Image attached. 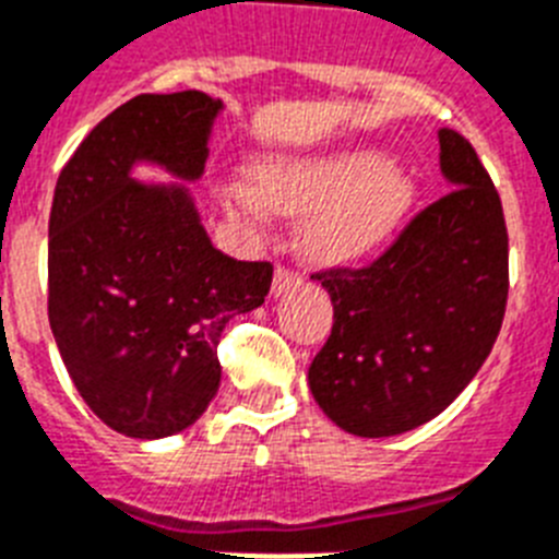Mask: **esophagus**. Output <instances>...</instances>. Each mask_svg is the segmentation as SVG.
Returning a JSON list of instances; mask_svg holds the SVG:
<instances>
[{
    "mask_svg": "<svg viewBox=\"0 0 559 559\" xmlns=\"http://www.w3.org/2000/svg\"><path fill=\"white\" fill-rule=\"evenodd\" d=\"M302 283V276L297 274L294 269H288V265H276L274 271V294L280 297V294H285V290H290L294 285Z\"/></svg>",
    "mask_w": 559,
    "mask_h": 559,
    "instance_id": "1",
    "label": "esophagus"
}]
</instances>
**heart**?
I'll return each instance as SVG.
<instances>
[{
    "instance_id": "obj_1",
    "label": "heart",
    "mask_w": 559,
    "mask_h": 559,
    "mask_svg": "<svg viewBox=\"0 0 559 559\" xmlns=\"http://www.w3.org/2000/svg\"><path fill=\"white\" fill-rule=\"evenodd\" d=\"M257 186L228 189V209L242 217H265V197L280 212H308L305 246L322 260L370 254L399 228L416 189L407 175L390 169L376 150L342 152L313 160H271L257 171Z\"/></svg>"
}]
</instances>
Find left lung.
<instances>
[{
    "instance_id": "8db88e82",
    "label": "left lung",
    "mask_w": 559,
    "mask_h": 559,
    "mask_svg": "<svg viewBox=\"0 0 559 559\" xmlns=\"http://www.w3.org/2000/svg\"><path fill=\"white\" fill-rule=\"evenodd\" d=\"M450 192L413 217L365 269L317 271L333 328L308 370L328 418L388 438L450 407L498 338L509 297V234L478 152L438 132Z\"/></svg>"
}]
</instances>
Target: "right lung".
<instances>
[{"label":"right lung","instance_id":"1","mask_svg":"<svg viewBox=\"0 0 559 559\" xmlns=\"http://www.w3.org/2000/svg\"><path fill=\"white\" fill-rule=\"evenodd\" d=\"M221 98L135 95L61 169L47 240V317L75 390L107 427L166 438L221 388L226 322L265 302L274 265L223 254L186 186L138 183L150 160L198 180Z\"/></svg>","mask_w":559,"mask_h":559}]
</instances>
